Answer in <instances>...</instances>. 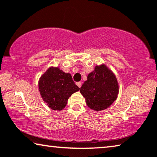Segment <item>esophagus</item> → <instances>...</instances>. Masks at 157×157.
Returning <instances> with one entry per match:
<instances>
[{"mask_svg": "<svg viewBox=\"0 0 157 157\" xmlns=\"http://www.w3.org/2000/svg\"><path fill=\"white\" fill-rule=\"evenodd\" d=\"M76 85L78 86V88H81V86H82V83H81V81H79V82H77V83H76Z\"/></svg>", "mask_w": 157, "mask_h": 157, "instance_id": "34e87169", "label": "esophagus"}]
</instances>
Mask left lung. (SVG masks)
I'll list each match as a JSON object with an SVG mask.
<instances>
[{
	"label": "left lung",
	"instance_id": "1",
	"mask_svg": "<svg viewBox=\"0 0 157 157\" xmlns=\"http://www.w3.org/2000/svg\"><path fill=\"white\" fill-rule=\"evenodd\" d=\"M80 92L90 109L99 112L109 107L117 100L119 85L114 74L105 64L97 65L87 76Z\"/></svg>",
	"mask_w": 157,
	"mask_h": 157
}]
</instances>
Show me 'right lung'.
I'll return each mask as SVG.
<instances>
[{
	"label": "right lung",
	"mask_w": 157,
	"mask_h": 157,
	"mask_svg": "<svg viewBox=\"0 0 157 157\" xmlns=\"http://www.w3.org/2000/svg\"><path fill=\"white\" fill-rule=\"evenodd\" d=\"M79 90L71 74L57 67H49L38 81V90L43 100L55 111L63 109L69 97Z\"/></svg>",
	"instance_id": "1"
}]
</instances>
